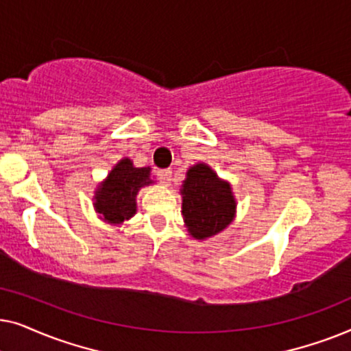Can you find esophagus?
Returning <instances> with one entry per match:
<instances>
[{
  "mask_svg": "<svg viewBox=\"0 0 351 351\" xmlns=\"http://www.w3.org/2000/svg\"><path fill=\"white\" fill-rule=\"evenodd\" d=\"M156 176H158V180H160L162 185L171 184V176H172L171 169H160L156 172Z\"/></svg>",
  "mask_w": 351,
  "mask_h": 351,
  "instance_id": "esophagus-1",
  "label": "esophagus"
}]
</instances>
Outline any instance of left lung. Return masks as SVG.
I'll use <instances>...</instances> for the list:
<instances>
[{"mask_svg": "<svg viewBox=\"0 0 351 351\" xmlns=\"http://www.w3.org/2000/svg\"><path fill=\"white\" fill-rule=\"evenodd\" d=\"M180 193L182 215L189 233L196 239L214 237L234 219L237 201L232 186L204 162L190 167Z\"/></svg>", "mask_w": 351, "mask_h": 351, "instance_id": "1", "label": "left lung"}]
</instances>
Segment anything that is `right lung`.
<instances>
[{
  "label": "right lung",
  "instance_id": "1",
  "mask_svg": "<svg viewBox=\"0 0 351 351\" xmlns=\"http://www.w3.org/2000/svg\"><path fill=\"white\" fill-rule=\"evenodd\" d=\"M150 184V167H134L129 158H123L95 190L94 208L105 222L121 223L136 214L138 190Z\"/></svg>",
  "mask_w": 351,
  "mask_h": 351
}]
</instances>
